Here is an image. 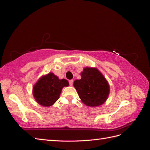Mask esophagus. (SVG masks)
I'll list each match as a JSON object with an SVG mask.
<instances>
[{
    "mask_svg": "<svg viewBox=\"0 0 150 150\" xmlns=\"http://www.w3.org/2000/svg\"><path fill=\"white\" fill-rule=\"evenodd\" d=\"M73 80H69V85L70 86H72V84H73Z\"/></svg>",
    "mask_w": 150,
    "mask_h": 150,
    "instance_id": "esophagus-1",
    "label": "esophagus"
}]
</instances>
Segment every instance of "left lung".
I'll use <instances>...</instances> for the list:
<instances>
[{
    "mask_svg": "<svg viewBox=\"0 0 150 150\" xmlns=\"http://www.w3.org/2000/svg\"><path fill=\"white\" fill-rule=\"evenodd\" d=\"M81 79L76 80L74 87L86 106L96 107L103 104L110 93V86L103 75L96 68L85 67Z\"/></svg>",
    "mask_w": 150,
    "mask_h": 150,
    "instance_id": "8db88e82",
    "label": "left lung"
}]
</instances>
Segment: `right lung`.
Listing matches in <instances>:
<instances>
[{
  "instance_id": "obj_1",
  "label": "right lung",
  "mask_w": 150,
  "mask_h": 150,
  "mask_svg": "<svg viewBox=\"0 0 150 150\" xmlns=\"http://www.w3.org/2000/svg\"><path fill=\"white\" fill-rule=\"evenodd\" d=\"M69 86L66 79H59L52 72L42 77L33 88L34 98L43 106H51L59 98L61 90Z\"/></svg>"
}]
</instances>
